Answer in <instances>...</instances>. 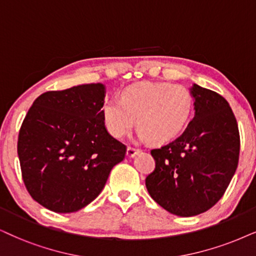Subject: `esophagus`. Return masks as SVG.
<instances>
[{"mask_svg":"<svg viewBox=\"0 0 256 256\" xmlns=\"http://www.w3.org/2000/svg\"><path fill=\"white\" fill-rule=\"evenodd\" d=\"M139 151H140V150H139V148L128 146V150H126V156H128V158H132V157H134Z\"/></svg>","mask_w":256,"mask_h":256,"instance_id":"esophagus-1","label":"esophagus"}]
</instances>
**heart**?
<instances>
[{
	"instance_id": "b5f03b06",
	"label": "heart",
	"mask_w": 256,
	"mask_h": 256,
	"mask_svg": "<svg viewBox=\"0 0 256 256\" xmlns=\"http://www.w3.org/2000/svg\"><path fill=\"white\" fill-rule=\"evenodd\" d=\"M194 110V96L188 87L170 82L134 84L122 90L120 102L106 99L102 116L106 130L122 138L137 119L139 137L152 143H166L184 130Z\"/></svg>"
}]
</instances>
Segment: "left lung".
<instances>
[{
    "label": "left lung",
    "instance_id": "8db88e82",
    "mask_svg": "<svg viewBox=\"0 0 256 256\" xmlns=\"http://www.w3.org/2000/svg\"><path fill=\"white\" fill-rule=\"evenodd\" d=\"M195 117L178 138L151 150L156 168L145 180L150 196L171 214L190 218L214 206L234 176L240 134L228 102L194 84Z\"/></svg>",
    "mask_w": 256,
    "mask_h": 256
}]
</instances>
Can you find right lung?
Instances as JSON below:
<instances>
[{
  "label": "right lung",
  "mask_w": 256,
  "mask_h": 256,
  "mask_svg": "<svg viewBox=\"0 0 256 256\" xmlns=\"http://www.w3.org/2000/svg\"><path fill=\"white\" fill-rule=\"evenodd\" d=\"M102 84L50 90L35 99L18 142L30 196L56 212H74L96 200L126 146L106 130Z\"/></svg>",
  "instance_id": "obj_1"
}]
</instances>
